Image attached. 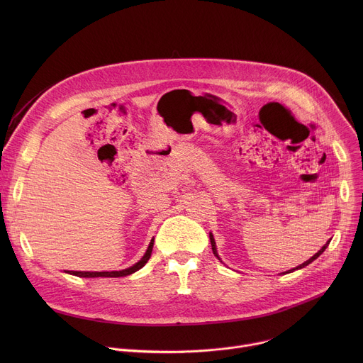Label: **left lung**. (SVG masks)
I'll list each match as a JSON object with an SVG mask.
<instances>
[{"mask_svg": "<svg viewBox=\"0 0 363 363\" xmlns=\"http://www.w3.org/2000/svg\"><path fill=\"white\" fill-rule=\"evenodd\" d=\"M210 240H211V247H213V252H214V255H216V257H218V254H217V248H216V241H214V237H213V234H210ZM329 242H330V241H328V242H326V244H325V245H323V247H322V248H320V250H319V251H318V252H316V254H315V255H313L312 258H308V260H307V262H304V263H303V264H300L298 267H296V269H291V270H289V272H286V273H291V272H294V270L303 269V267L308 266V264H310V263H312V262H315V260H316V258H318V257H319V255H320V254H322V252H323V251L326 250V247H328V244H329ZM218 260H220V257H218Z\"/></svg>", "mask_w": 363, "mask_h": 363, "instance_id": "1", "label": "left lung"}]
</instances>
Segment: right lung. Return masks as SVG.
<instances>
[{
    "label": "right lung",
    "mask_w": 363,
    "mask_h": 363,
    "mask_svg": "<svg viewBox=\"0 0 363 363\" xmlns=\"http://www.w3.org/2000/svg\"><path fill=\"white\" fill-rule=\"evenodd\" d=\"M152 248H153V238L150 240L149 247H147L145 255L140 258V262H138L132 267L125 269L122 272H67V273L77 276V277H125V276H129V274L140 270L147 263V260L150 258V254H152Z\"/></svg>",
    "instance_id": "right-lung-1"
}]
</instances>
